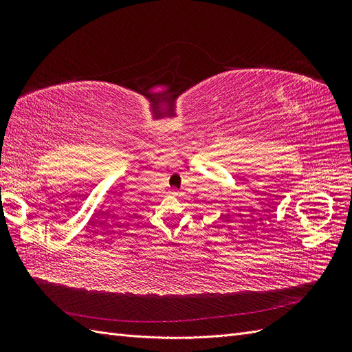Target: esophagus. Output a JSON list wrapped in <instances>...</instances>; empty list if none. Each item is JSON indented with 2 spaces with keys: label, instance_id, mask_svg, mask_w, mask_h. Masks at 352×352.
<instances>
[{
  "label": "esophagus",
  "instance_id": "1",
  "mask_svg": "<svg viewBox=\"0 0 352 352\" xmlns=\"http://www.w3.org/2000/svg\"><path fill=\"white\" fill-rule=\"evenodd\" d=\"M170 194H172L173 197H175V195H177V192H170Z\"/></svg>",
  "mask_w": 352,
  "mask_h": 352
}]
</instances>
